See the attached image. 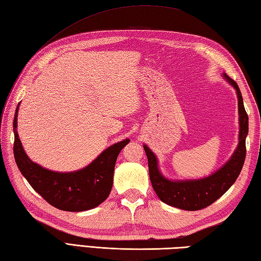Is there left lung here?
I'll list each match as a JSON object with an SVG mask.
<instances>
[{
	"instance_id": "1",
	"label": "left lung",
	"mask_w": 261,
	"mask_h": 261,
	"mask_svg": "<svg viewBox=\"0 0 261 261\" xmlns=\"http://www.w3.org/2000/svg\"><path fill=\"white\" fill-rule=\"evenodd\" d=\"M226 82L234 87L239 109V143L231 158L219 170L201 179L170 180L162 175L154 153L143 145L148 158L149 177L157 196L170 206L186 211H197L208 206L233 185L240 175L246 159V138L248 135V114L243 107L240 88L229 76L223 74Z\"/></svg>"
}]
</instances>
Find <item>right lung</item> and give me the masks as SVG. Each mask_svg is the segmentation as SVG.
<instances>
[{
	"label": "right lung",
	"mask_w": 261,
	"mask_h": 261,
	"mask_svg": "<svg viewBox=\"0 0 261 261\" xmlns=\"http://www.w3.org/2000/svg\"><path fill=\"white\" fill-rule=\"evenodd\" d=\"M19 105L13 121V152L18 168L33 190L53 206L68 212H82L103 203L112 190L116 158L130 140L125 139L105 149L83 169L70 173L49 170L33 163L23 150L16 130Z\"/></svg>",
	"instance_id": "add662e5"
}]
</instances>
